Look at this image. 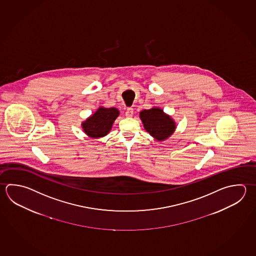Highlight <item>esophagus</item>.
I'll return each instance as SVG.
<instances>
[{
  "label": "esophagus",
  "mask_w": 256,
  "mask_h": 256,
  "mask_svg": "<svg viewBox=\"0 0 256 256\" xmlns=\"http://www.w3.org/2000/svg\"><path fill=\"white\" fill-rule=\"evenodd\" d=\"M134 114V110L132 108H128L126 110L125 115L126 118H131Z\"/></svg>",
  "instance_id": "esophagus-1"
}]
</instances>
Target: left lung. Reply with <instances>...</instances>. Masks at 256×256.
Returning <instances> with one entry per match:
<instances>
[{
	"label": "left lung",
	"mask_w": 256,
	"mask_h": 256,
	"mask_svg": "<svg viewBox=\"0 0 256 256\" xmlns=\"http://www.w3.org/2000/svg\"><path fill=\"white\" fill-rule=\"evenodd\" d=\"M140 118L143 122L146 130L156 140H166L173 134L176 128L174 121L166 115L162 110L153 108L140 112Z\"/></svg>",
	"instance_id": "1"
}]
</instances>
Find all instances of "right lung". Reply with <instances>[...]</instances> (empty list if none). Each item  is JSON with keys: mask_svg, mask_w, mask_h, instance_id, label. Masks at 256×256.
<instances>
[{"mask_svg": "<svg viewBox=\"0 0 256 256\" xmlns=\"http://www.w3.org/2000/svg\"><path fill=\"white\" fill-rule=\"evenodd\" d=\"M120 115L115 108H100L90 118L82 123L83 130L93 138L106 136L111 130L113 122Z\"/></svg>", "mask_w": 256, "mask_h": 256, "instance_id": "1", "label": "right lung"}]
</instances>
